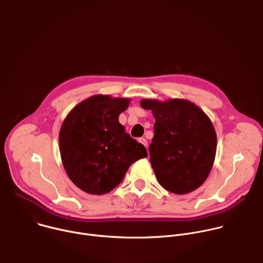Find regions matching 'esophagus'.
Wrapping results in <instances>:
<instances>
[{
  "mask_svg": "<svg viewBox=\"0 0 263 263\" xmlns=\"http://www.w3.org/2000/svg\"><path fill=\"white\" fill-rule=\"evenodd\" d=\"M138 141H139L141 144H143V145L146 147V145H147V140H146L145 138H143V137H140V138H138Z\"/></svg>",
  "mask_w": 263,
  "mask_h": 263,
  "instance_id": "esophagus-1",
  "label": "esophagus"
}]
</instances>
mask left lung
<instances>
[{"instance_id": "8db88e82", "label": "left lung", "mask_w": 263, "mask_h": 263, "mask_svg": "<svg viewBox=\"0 0 263 263\" xmlns=\"http://www.w3.org/2000/svg\"><path fill=\"white\" fill-rule=\"evenodd\" d=\"M155 118L149 160L159 184L176 194H190L206 181L214 163L216 132L211 120L184 99H142Z\"/></svg>"}]
</instances>
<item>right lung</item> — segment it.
<instances>
[{
  "label": "right lung",
  "mask_w": 263,
  "mask_h": 263,
  "mask_svg": "<svg viewBox=\"0 0 263 263\" xmlns=\"http://www.w3.org/2000/svg\"><path fill=\"white\" fill-rule=\"evenodd\" d=\"M131 100L96 95L74 106L59 132L63 167L70 181L89 195H105L122 182L135 161L147 156L119 122Z\"/></svg>",
  "instance_id": "obj_1"
}]
</instances>
